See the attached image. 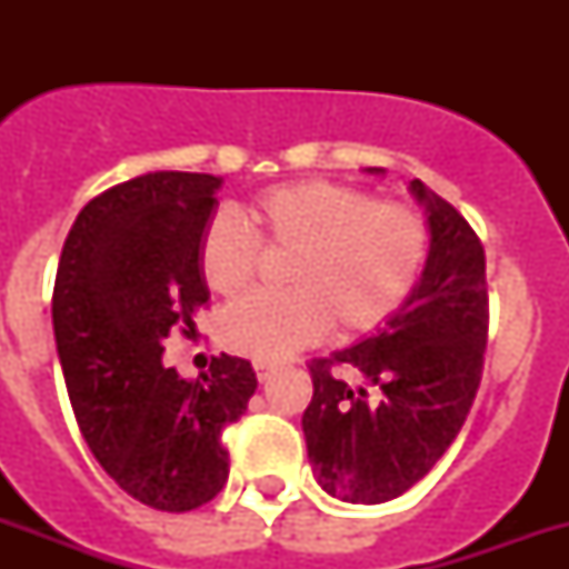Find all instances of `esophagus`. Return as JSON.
I'll return each mask as SVG.
<instances>
[{"instance_id":"34e87169","label":"esophagus","mask_w":569,"mask_h":569,"mask_svg":"<svg viewBox=\"0 0 569 569\" xmlns=\"http://www.w3.org/2000/svg\"><path fill=\"white\" fill-rule=\"evenodd\" d=\"M277 366L271 363V360H253V372H257V380L259 383H266L268 378H271V372H274Z\"/></svg>"}]
</instances>
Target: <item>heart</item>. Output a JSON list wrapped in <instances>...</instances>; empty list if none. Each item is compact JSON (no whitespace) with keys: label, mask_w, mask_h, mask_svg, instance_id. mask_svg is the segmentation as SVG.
<instances>
[{"label":"heart","mask_w":569,"mask_h":569,"mask_svg":"<svg viewBox=\"0 0 569 569\" xmlns=\"http://www.w3.org/2000/svg\"><path fill=\"white\" fill-rule=\"evenodd\" d=\"M292 250L286 292L250 295L221 316L232 355L283 360L333 325L357 337L392 319L419 280L428 230L422 214L339 182L310 180L259 194L241 214L218 212L200 239L206 286L236 298L257 271L259 244Z\"/></svg>","instance_id":"heart-1"}]
</instances>
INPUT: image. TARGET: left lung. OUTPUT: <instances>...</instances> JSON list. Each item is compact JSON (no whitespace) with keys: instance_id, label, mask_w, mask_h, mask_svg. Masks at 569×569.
Listing matches in <instances>:
<instances>
[{"instance_id":"8db88e82","label":"left lung","mask_w":569,"mask_h":569,"mask_svg":"<svg viewBox=\"0 0 569 569\" xmlns=\"http://www.w3.org/2000/svg\"><path fill=\"white\" fill-rule=\"evenodd\" d=\"M366 173L387 177L383 168ZM407 191L428 227L422 274L383 328L310 366L301 428L312 478L351 505L398 499L431 472L467 422L485 366V248L422 180Z\"/></svg>"}]
</instances>
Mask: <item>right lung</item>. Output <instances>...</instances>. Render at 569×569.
Segmentation results:
<instances>
[{"instance_id":"1","label":"right lung","mask_w":569,"mask_h":569,"mask_svg":"<svg viewBox=\"0 0 569 569\" xmlns=\"http://www.w3.org/2000/svg\"><path fill=\"white\" fill-rule=\"evenodd\" d=\"M221 189L209 173L159 171L84 206L61 250L52 330L88 449L132 499L191 511L221 493V433L257 389L248 360L221 355L186 380L164 369V339L209 301L200 239Z\"/></svg>"}]
</instances>
